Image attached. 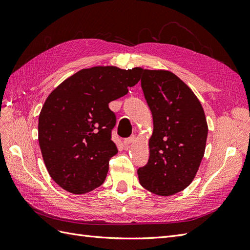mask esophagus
Returning <instances> with one entry per match:
<instances>
[{
    "mask_svg": "<svg viewBox=\"0 0 250 250\" xmlns=\"http://www.w3.org/2000/svg\"><path fill=\"white\" fill-rule=\"evenodd\" d=\"M134 140H135L134 135H131V137H129V138H126V139L124 140V145H125V146H128V145H129L130 143H132Z\"/></svg>",
    "mask_w": 250,
    "mask_h": 250,
    "instance_id": "esophagus-1",
    "label": "esophagus"
}]
</instances>
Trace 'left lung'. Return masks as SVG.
I'll list each match as a JSON object with an SVG mask.
<instances>
[{
  "label": "left lung",
  "instance_id": "obj_1",
  "mask_svg": "<svg viewBox=\"0 0 250 250\" xmlns=\"http://www.w3.org/2000/svg\"><path fill=\"white\" fill-rule=\"evenodd\" d=\"M141 85L153 118L149 158L138 169L140 184L160 196L192 183L206 150L208 124L197 97L169 71L142 69Z\"/></svg>",
  "mask_w": 250,
  "mask_h": 250
}]
</instances>
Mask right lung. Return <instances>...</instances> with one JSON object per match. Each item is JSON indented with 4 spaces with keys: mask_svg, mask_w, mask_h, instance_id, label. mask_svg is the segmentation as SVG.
Segmentation results:
<instances>
[{
    "mask_svg": "<svg viewBox=\"0 0 250 250\" xmlns=\"http://www.w3.org/2000/svg\"><path fill=\"white\" fill-rule=\"evenodd\" d=\"M140 67L83 69L47 98L39 118V142L52 179L73 194L100 187L109 160L118 153L111 141L116 115L108 103L140 81Z\"/></svg>",
    "mask_w": 250,
    "mask_h": 250,
    "instance_id": "right-lung-1",
    "label": "right lung"
}]
</instances>
